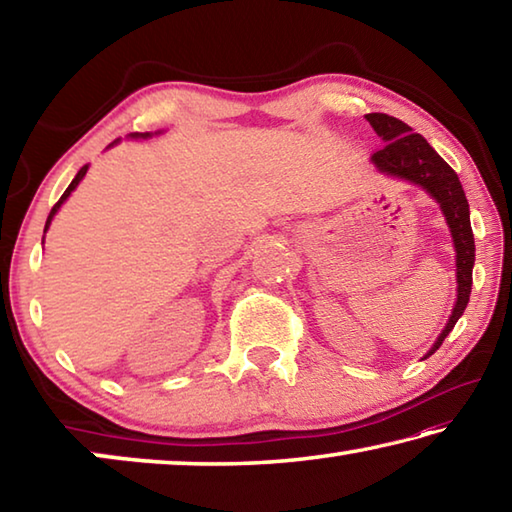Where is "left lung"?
Wrapping results in <instances>:
<instances>
[{
  "label": "left lung",
  "instance_id": "obj_1",
  "mask_svg": "<svg viewBox=\"0 0 512 512\" xmlns=\"http://www.w3.org/2000/svg\"><path fill=\"white\" fill-rule=\"evenodd\" d=\"M370 126L386 144L379 151L372 153V162L379 171L388 176L409 180L413 185L436 198L440 210H443L449 230H452L454 248H456V282L458 298L452 316H449L443 334L433 343L429 354L436 352L443 345L445 336L452 332L456 320L463 316V311L470 302L472 291V266H474V235L470 225V205L463 192L461 180L456 171L431 149V144L420 133H411V126L404 124L397 117L384 115V112H370L366 115ZM427 354V357H429Z\"/></svg>",
  "mask_w": 512,
  "mask_h": 512
}]
</instances>
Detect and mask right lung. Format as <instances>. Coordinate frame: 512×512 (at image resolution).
Returning a JSON list of instances; mask_svg holds the SVG:
<instances>
[{"label":"right lung","mask_w":512,"mask_h":512,"mask_svg":"<svg viewBox=\"0 0 512 512\" xmlns=\"http://www.w3.org/2000/svg\"><path fill=\"white\" fill-rule=\"evenodd\" d=\"M133 137H149V133H135ZM85 173H88V164H85V167H81V171L79 173H76V178L72 180V183H69V187L65 189V194L63 196H60V201L54 205V207H51V212H49V216H47V223H45V232H47V228H49V223H51V219H54V214L58 212V207L60 205H63L65 203V198L69 196V194H72L74 192V189H76V185H79L81 183V180H83V176H85Z\"/></svg>","instance_id":"right-lung-1"}]
</instances>
